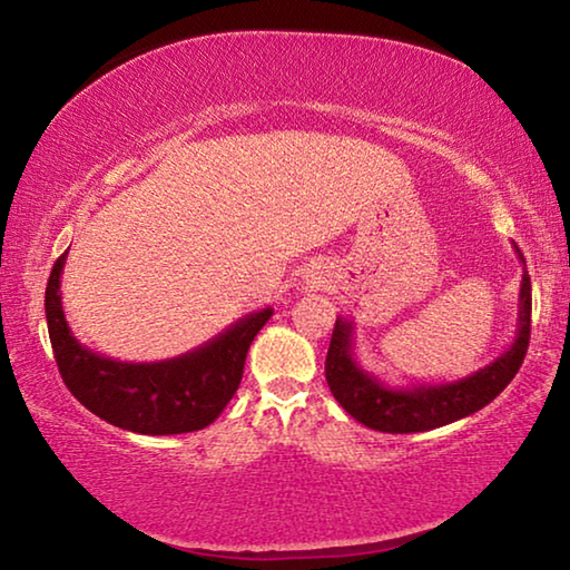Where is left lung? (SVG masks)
Here are the masks:
<instances>
[{
	"label": "left lung",
	"instance_id": "obj_1",
	"mask_svg": "<svg viewBox=\"0 0 570 570\" xmlns=\"http://www.w3.org/2000/svg\"><path fill=\"white\" fill-rule=\"evenodd\" d=\"M520 264L523 254L515 246ZM530 340V276L523 272L518 294V330L508 352L498 356L470 377L440 384H407L392 387L374 377L354 354V326L344 316H336L330 352H326V382L334 400L364 428L407 435V432H428L442 424L458 422L493 402L503 392L523 364Z\"/></svg>",
	"mask_w": 570,
	"mask_h": 570
}]
</instances>
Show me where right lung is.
<instances>
[{"instance_id": "right-lung-1", "label": "right lung", "mask_w": 570, "mask_h": 570, "mask_svg": "<svg viewBox=\"0 0 570 570\" xmlns=\"http://www.w3.org/2000/svg\"><path fill=\"white\" fill-rule=\"evenodd\" d=\"M57 258L45 292L47 330L67 390L100 420L138 435H180L208 428L234 397L248 346L274 308L250 312L214 340L160 362H120L75 340L62 312Z\"/></svg>"}]
</instances>
